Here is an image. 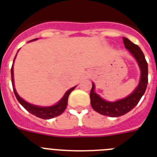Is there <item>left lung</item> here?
<instances>
[{
  "instance_id": "left-lung-1",
  "label": "left lung",
  "mask_w": 157,
  "mask_h": 157,
  "mask_svg": "<svg viewBox=\"0 0 157 157\" xmlns=\"http://www.w3.org/2000/svg\"><path fill=\"white\" fill-rule=\"evenodd\" d=\"M123 39L125 48L133 56L139 66L141 76L137 86L128 96L113 102L104 100L96 94L94 91L95 86L94 83H92V88L90 94L91 107L97 113L109 117H119L131 111L138 104L142 96L144 94L148 83V66L143 52L139 47L132 43L128 39L124 37Z\"/></svg>"
}]
</instances>
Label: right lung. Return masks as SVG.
I'll list each match as a JSON object with an SVG mask.
<instances>
[{
  "instance_id": "right-lung-1",
  "label": "right lung",
  "mask_w": 157,
  "mask_h": 157,
  "mask_svg": "<svg viewBox=\"0 0 157 157\" xmlns=\"http://www.w3.org/2000/svg\"><path fill=\"white\" fill-rule=\"evenodd\" d=\"M38 39H33V40H37ZM17 55V53H16ZM16 57V56H15ZM14 59V61H15ZM14 65V64H13ZM13 65H12L11 67V81H12V86H13V90H14V93L15 94V97L18 100V101L20 102V104L22 105L23 107L26 110L29 111V113L35 115L36 117H39L40 118H43V119H50V118H54V117H57V116H59L60 114L64 112V110L67 108V100L68 97H69V94H71V92L72 91L76 86L71 88L70 90H68L66 92L65 94L63 95V97L61 99V100L58 101V102L54 105H52V106H38V105H32V104H29V103L26 102L25 100H23L22 98L20 97V95L18 94V93L16 92V90L15 88V84H14V73H13Z\"/></svg>"
}]
</instances>
